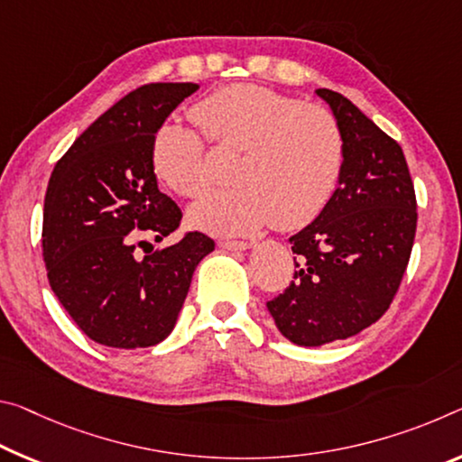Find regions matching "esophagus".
<instances>
[{"instance_id":"1","label":"esophagus","mask_w":462,"mask_h":462,"mask_svg":"<svg viewBox=\"0 0 462 462\" xmlns=\"http://www.w3.org/2000/svg\"><path fill=\"white\" fill-rule=\"evenodd\" d=\"M219 246L226 248V251H234V253H243L246 248H251V243H245V240H222Z\"/></svg>"}]
</instances>
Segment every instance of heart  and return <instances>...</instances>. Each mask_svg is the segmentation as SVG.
I'll use <instances>...</instances> for the list:
<instances>
[{"mask_svg": "<svg viewBox=\"0 0 462 462\" xmlns=\"http://www.w3.org/2000/svg\"><path fill=\"white\" fill-rule=\"evenodd\" d=\"M209 139L240 148L236 185L205 195L189 216L217 236L253 234L273 222L298 230L323 214L346 166L339 121L320 105H302L257 84H230L193 108ZM158 179L180 197H199L214 182L208 143L185 123H164L152 143Z\"/></svg>", "mask_w": 462, "mask_h": 462, "instance_id": "obj_1", "label": "heart"}]
</instances>
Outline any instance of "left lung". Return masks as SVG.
Listing matches in <instances>:
<instances>
[{"instance_id": "8db88e82", "label": "left lung", "mask_w": 462, "mask_h": 462, "mask_svg": "<svg viewBox=\"0 0 462 462\" xmlns=\"http://www.w3.org/2000/svg\"><path fill=\"white\" fill-rule=\"evenodd\" d=\"M346 139L323 214L290 238L294 282L267 309L296 346L354 337L389 310L411 257L417 203L401 145L343 94L319 88Z\"/></svg>"}]
</instances>
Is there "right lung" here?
<instances>
[{"label":"right lung","mask_w":462,"mask_h":462,"mask_svg":"<svg viewBox=\"0 0 462 462\" xmlns=\"http://www.w3.org/2000/svg\"><path fill=\"white\" fill-rule=\"evenodd\" d=\"M199 84H148L88 127L49 179L42 259L51 290L92 341L152 347L177 325L193 271L216 248L201 232L153 248L182 211L158 189L152 143Z\"/></svg>","instance_id":"obj_1"}]
</instances>
